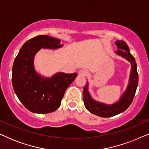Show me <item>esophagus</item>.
<instances>
[{
  "mask_svg": "<svg viewBox=\"0 0 149 149\" xmlns=\"http://www.w3.org/2000/svg\"><path fill=\"white\" fill-rule=\"evenodd\" d=\"M79 74L81 75V76H86L87 74V72L86 70H85V69H81L79 71Z\"/></svg>",
  "mask_w": 149,
  "mask_h": 149,
  "instance_id": "esophagus-1",
  "label": "esophagus"
}]
</instances>
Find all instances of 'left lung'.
Returning a JSON list of instances; mask_svg holds the SVG:
<instances>
[{
    "mask_svg": "<svg viewBox=\"0 0 149 149\" xmlns=\"http://www.w3.org/2000/svg\"><path fill=\"white\" fill-rule=\"evenodd\" d=\"M115 44L118 48L117 52H115L116 54L126 59L131 64L129 83L119 100L111 105L94 100L88 91V82H87L83 89V101L85 108L91 113L101 117H113L125 111L133 101L138 84L137 64L135 58L130 54L127 45L123 40H117Z\"/></svg>",
    "mask_w": 149,
    "mask_h": 149,
    "instance_id": "1",
    "label": "left lung"
}]
</instances>
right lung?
<instances>
[{
    "instance_id": "add662e5",
    "label": "right lung",
    "mask_w": 149,
    "mask_h": 149,
    "mask_svg": "<svg viewBox=\"0 0 149 149\" xmlns=\"http://www.w3.org/2000/svg\"><path fill=\"white\" fill-rule=\"evenodd\" d=\"M61 40L47 35H39L26 41L20 49L12 68V85L18 99L34 113H52L60 107L65 91L77 73L58 72L50 78L36 73L34 58L40 49L63 46Z\"/></svg>"
}]
</instances>
